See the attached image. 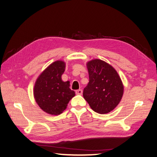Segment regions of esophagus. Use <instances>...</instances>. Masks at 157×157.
<instances>
[{"label": "esophagus", "mask_w": 157, "mask_h": 157, "mask_svg": "<svg viewBox=\"0 0 157 157\" xmlns=\"http://www.w3.org/2000/svg\"><path fill=\"white\" fill-rule=\"evenodd\" d=\"M75 92H76V94H77V95H82V90L81 89H79V90H76Z\"/></svg>", "instance_id": "obj_1"}]
</instances>
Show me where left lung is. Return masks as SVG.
Listing matches in <instances>:
<instances>
[{"instance_id":"left-lung-1","label":"left lung","mask_w":157,"mask_h":157,"mask_svg":"<svg viewBox=\"0 0 157 157\" xmlns=\"http://www.w3.org/2000/svg\"><path fill=\"white\" fill-rule=\"evenodd\" d=\"M86 65L89 82L84 89V98L95 112H111L119 103L124 92L119 75L111 65L101 59L90 61Z\"/></svg>"}]
</instances>
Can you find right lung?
<instances>
[{
  "mask_svg": "<svg viewBox=\"0 0 157 157\" xmlns=\"http://www.w3.org/2000/svg\"><path fill=\"white\" fill-rule=\"evenodd\" d=\"M65 68L64 61H54L39 75L34 86L36 102L41 109L52 115L62 113L75 96V92L69 88V82L61 80Z\"/></svg>",
  "mask_w": 157,
  "mask_h": 157,
  "instance_id": "obj_1",
  "label": "right lung"
}]
</instances>
